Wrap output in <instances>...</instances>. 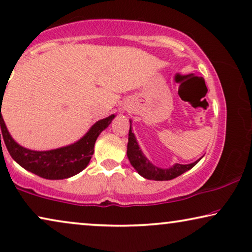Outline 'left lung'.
<instances>
[{"label": "left lung", "instance_id": "obj_1", "mask_svg": "<svg viewBox=\"0 0 252 252\" xmlns=\"http://www.w3.org/2000/svg\"><path fill=\"white\" fill-rule=\"evenodd\" d=\"M127 157L132 164V166L135 168V171L139 173L141 177L148 180H155V181H166L172 180V179L179 177L185 172H187L195 166L199 160L202 159L198 158L194 163L190 164H178L175 163L172 166L164 168L158 167L156 165L151 163L148 158L144 156L137 142L135 134L133 133L132 127V120H129V133H128V143H127Z\"/></svg>", "mask_w": 252, "mask_h": 252}]
</instances>
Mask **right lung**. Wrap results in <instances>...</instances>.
Wrapping results in <instances>:
<instances>
[{
  "label": "right lung",
  "mask_w": 252,
  "mask_h": 252,
  "mask_svg": "<svg viewBox=\"0 0 252 252\" xmlns=\"http://www.w3.org/2000/svg\"><path fill=\"white\" fill-rule=\"evenodd\" d=\"M115 117L116 115H111L96 122L88 129V132L74 143L44 151L31 150L17 143L6 128L2 113L1 130L10 156L20 166L43 179L62 180L73 177L87 167L92 155L94 154L96 140L99 134L111 124Z\"/></svg>",
  "instance_id": "obj_1"
}]
</instances>
